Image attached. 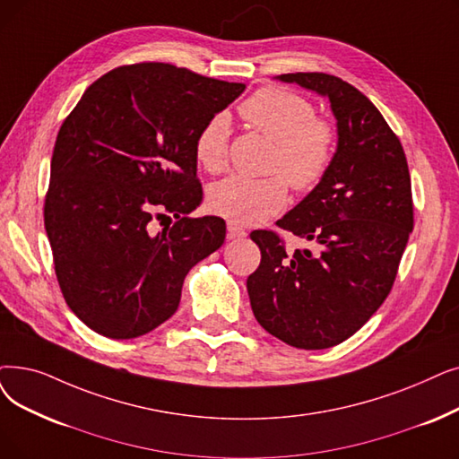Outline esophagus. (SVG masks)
Listing matches in <instances>:
<instances>
[{
	"mask_svg": "<svg viewBox=\"0 0 459 459\" xmlns=\"http://www.w3.org/2000/svg\"><path fill=\"white\" fill-rule=\"evenodd\" d=\"M227 230H229V238H244V236H247V230L242 225H238L234 221L227 223Z\"/></svg>",
	"mask_w": 459,
	"mask_h": 459,
	"instance_id": "obj_1",
	"label": "esophagus"
}]
</instances>
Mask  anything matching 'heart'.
<instances>
[{
    "label": "heart",
    "instance_id": "1",
    "mask_svg": "<svg viewBox=\"0 0 459 459\" xmlns=\"http://www.w3.org/2000/svg\"><path fill=\"white\" fill-rule=\"evenodd\" d=\"M249 126L275 143L270 159V176L263 180L229 176L208 195L210 208L234 223L255 225L277 213L287 201V184L296 191H311L323 182L335 152V131L315 117L306 97L281 88H266L251 95L240 108ZM230 119L219 112L198 131L195 141L196 161L210 172L227 165Z\"/></svg>",
    "mask_w": 459,
    "mask_h": 459
}]
</instances>
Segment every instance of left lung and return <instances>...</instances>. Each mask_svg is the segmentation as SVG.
Listing matches in <instances>:
<instances>
[{
	"label": "left lung",
	"mask_w": 459,
	"mask_h": 459,
	"mask_svg": "<svg viewBox=\"0 0 459 459\" xmlns=\"http://www.w3.org/2000/svg\"><path fill=\"white\" fill-rule=\"evenodd\" d=\"M275 81L326 99L337 144L323 182L277 221L315 249L289 255L277 234L253 230L261 264L247 292L258 325L277 340L328 349L360 330L394 285L412 230L411 176L402 143L362 91L325 73Z\"/></svg>",
	"instance_id": "left-lung-1"
}]
</instances>
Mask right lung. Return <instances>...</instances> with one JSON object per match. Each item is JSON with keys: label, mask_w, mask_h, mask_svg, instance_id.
I'll use <instances>...</instances> for the list:
<instances>
[{"label": "right lung", "mask_w": 459, "mask_h": 459, "mask_svg": "<svg viewBox=\"0 0 459 459\" xmlns=\"http://www.w3.org/2000/svg\"><path fill=\"white\" fill-rule=\"evenodd\" d=\"M246 84L170 64L117 67L95 81L57 133L45 229L67 306L93 332L133 340L163 325L187 272L225 242L203 203L195 141ZM177 223L152 235L153 216Z\"/></svg>", "instance_id": "add662e5"}]
</instances>
